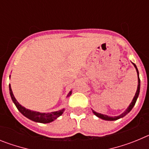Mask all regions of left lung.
<instances>
[{"label": "left lung", "instance_id": "8db88e82", "mask_svg": "<svg viewBox=\"0 0 149 149\" xmlns=\"http://www.w3.org/2000/svg\"><path fill=\"white\" fill-rule=\"evenodd\" d=\"M133 65H134V66L135 67V68H136V73H137L138 85H137V89H136V93H135V95H134L132 101H131V103L130 104V105L127 107V108L126 109V110H125V111H124L122 114H120V115H119V116H110L105 115V114L99 113H97V112L93 110V113L96 116L98 117V118H100V119H104V120L115 121V120H117V119H121V118H123L124 116H125L129 112L132 110L133 107H134V106L135 105V104H136V100H137L138 96H139V90H140V80H139V72H138V69H137V68H136V65H135L134 63H133Z\"/></svg>", "mask_w": 149, "mask_h": 149}]
</instances>
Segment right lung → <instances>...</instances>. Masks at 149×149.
<instances>
[{
	"instance_id": "obj_1",
	"label": "right lung",
	"mask_w": 149,
	"mask_h": 149,
	"mask_svg": "<svg viewBox=\"0 0 149 149\" xmlns=\"http://www.w3.org/2000/svg\"><path fill=\"white\" fill-rule=\"evenodd\" d=\"M9 87H10V96H11V98L13 100V103L15 104V105L16 106L17 109L19 110V112L22 115L27 117V119L33 121V122L44 124L50 123V122H53L55 119H57L59 116H60L63 113V112L65 111V108H63L61 110H58V111L51 112V113H40V112L33 111V110H30L29 109L25 108L24 107L22 106L20 104L18 103L16 98H15V96L13 93V91H12L10 84L9 85ZM72 90H71L68 93V94L67 95V98L69 97L72 95Z\"/></svg>"
}]
</instances>
